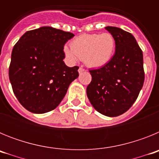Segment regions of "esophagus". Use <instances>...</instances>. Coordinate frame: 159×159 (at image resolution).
Listing matches in <instances>:
<instances>
[{
    "label": "esophagus",
    "instance_id": "obj_1",
    "mask_svg": "<svg viewBox=\"0 0 159 159\" xmlns=\"http://www.w3.org/2000/svg\"><path fill=\"white\" fill-rule=\"evenodd\" d=\"M78 71H79V73H80V74H81V73H82V72L85 71V69H84V68L83 67H79Z\"/></svg>",
    "mask_w": 159,
    "mask_h": 159
}]
</instances>
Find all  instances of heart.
<instances>
[{"mask_svg":"<svg viewBox=\"0 0 159 159\" xmlns=\"http://www.w3.org/2000/svg\"><path fill=\"white\" fill-rule=\"evenodd\" d=\"M116 40L111 33L83 34L71 43V48H64V52L71 60H84L89 67H99L107 64L113 57Z\"/></svg>","mask_w":159,"mask_h":159,"instance_id":"heart-1","label":"heart"}]
</instances>
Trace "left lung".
<instances>
[{
  "mask_svg": "<svg viewBox=\"0 0 159 159\" xmlns=\"http://www.w3.org/2000/svg\"><path fill=\"white\" fill-rule=\"evenodd\" d=\"M105 29L115 38L116 53L103 67L90 70L87 95L97 111L116 117L130 109L143 88V57L130 32L112 26Z\"/></svg>",
  "mask_w": 159,
  "mask_h": 159,
  "instance_id": "left-lung-1",
  "label": "left lung"
}]
</instances>
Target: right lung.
<instances>
[{
  "mask_svg": "<svg viewBox=\"0 0 159 159\" xmlns=\"http://www.w3.org/2000/svg\"><path fill=\"white\" fill-rule=\"evenodd\" d=\"M73 36L45 26L26 32L14 45L8 76L25 109L36 114L54 110L79 76L78 66L67 67L63 60L64 44Z\"/></svg>",
  "mask_w": 159,
  "mask_h": 159,
  "instance_id": "1",
  "label": "right lung"
}]
</instances>
